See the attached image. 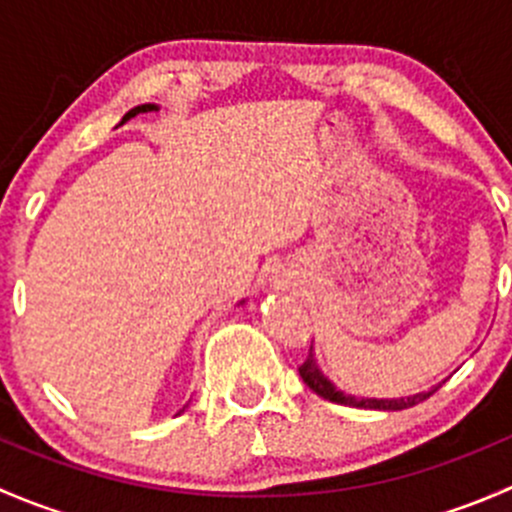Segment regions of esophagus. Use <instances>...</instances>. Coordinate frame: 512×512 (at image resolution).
I'll use <instances>...</instances> for the list:
<instances>
[{
	"label": "esophagus",
	"mask_w": 512,
	"mask_h": 512,
	"mask_svg": "<svg viewBox=\"0 0 512 512\" xmlns=\"http://www.w3.org/2000/svg\"><path fill=\"white\" fill-rule=\"evenodd\" d=\"M275 282H277V287H287L289 285V277L287 275H280Z\"/></svg>",
	"instance_id": "1"
}]
</instances>
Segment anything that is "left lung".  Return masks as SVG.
<instances>
[{"label":"left lung","mask_w":512,"mask_h":512,"mask_svg":"<svg viewBox=\"0 0 512 512\" xmlns=\"http://www.w3.org/2000/svg\"><path fill=\"white\" fill-rule=\"evenodd\" d=\"M299 376H302L304 384H307L309 389L314 391V394L322 396V399L334 401V404H342V406H352V409H374V411H404V409H411V406L421 404V401H426L428 396L436 394L438 386H441L443 381H446V379H443L441 384L431 386V389L418 391V394H411V396H401V399H369V396L344 394V391L337 389V386H334V381L329 379V376L324 374L322 369H319L317 356H314V347H309L307 361H304V364L299 366Z\"/></svg>","instance_id":"left-lung-1"}]
</instances>
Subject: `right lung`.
Instances as JSON below:
<instances>
[{
    "mask_svg": "<svg viewBox=\"0 0 512 512\" xmlns=\"http://www.w3.org/2000/svg\"><path fill=\"white\" fill-rule=\"evenodd\" d=\"M148 111H158L156 103H141V106L131 108V111H128L126 116L121 118V123H118V126H123V123H126V121H131V118H133V116H138V113H148ZM242 302H245V299H242ZM242 302H240V304H242ZM183 411H185V406H183V409L178 411V414H183Z\"/></svg>",
    "mask_w": 512,
    "mask_h": 512,
    "instance_id": "1",
    "label": "right lung"
}]
</instances>
